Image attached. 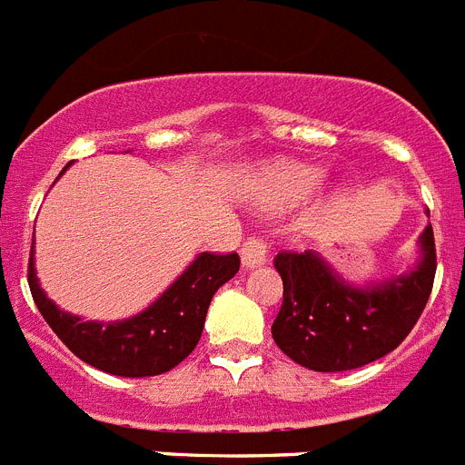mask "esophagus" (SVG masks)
Segmentation results:
<instances>
[{
  "label": "esophagus",
  "mask_w": 465,
  "mask_h": 465,
  "mask_svg": "<svg viewBox=\"0 0 465 465\" xmlns=\"http://www.w3.org/2000/svg\"><path fill=\"white\" fill-rule=\"evenodd\" d=\"M241 262L245 269H255L267 262V243L262 239H248L241 248Z\"/></svg>",
  "instance_id": "obj_1"
}]
</instances>
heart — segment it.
Wrapping results in <instances>:
<instances>
[{
	"label": "heart",
	"instance_id": "b5f03b06",
	"mask_svg": "<svg viewBox=\"0 0 465 465\" xmlns=\"http://www.w3.org/2000/svg\"><path fill=\"white\" fill-rule=\"evenodd\" d=\"M323 173L302 163H274L251 191L252 205L260 210H283L307 201L322 186Z\"/></svg>",
	"mask_w": 465,
	"mask_h": 465
}]
</instances>
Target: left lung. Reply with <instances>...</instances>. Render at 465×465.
Returning <instances> with one entry per match:
<instances>
[{
    "label": "left lung",
    "mask_w": 465,
    "mask_h": 465,
    "mask_svg": "<svg viewBox=\"0 0 465 465\" xmlns=\"http://www.w3.org/2000/svg\"><path fill=\"white\" fill-rule=\"evenodd\" d=\"M430 217V213L425 210ZM283 305L272 323L279 350L310 371H350L392 352L416 326L435 281V236H419L416 264L371 283H352L317 251L279 252Z\"/></svg>",
    "instance_id": "left-lung-1"
}]
</instances>
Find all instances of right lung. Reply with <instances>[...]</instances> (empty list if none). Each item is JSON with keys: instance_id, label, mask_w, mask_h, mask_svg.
Masks as SVG:
<instances>
[{"instance_id": "right-lung-1", "label": "right lung", "mask_w": 465, "mask_h": 465, "mask_svg": "<svg viewBox=\"0 0 465 465\" xmlns=\"http://www.w3.org/2000/svg\"><path fill=\"white\" fill-rule=\"evenodd\" d=\"M239 267L236 252H201L146 310L120 322H87L61 310L42 291L35 269V245L30 251L27 283L45 322L75 357L113 376L143 378L170 371L193 352L205 326L210 300L217 288L236 276Z\"/></svg>"}]
</instances>
